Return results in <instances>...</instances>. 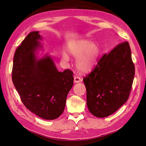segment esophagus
I'll return each instance as SVG.
<instances>
[{
	"label": "esophagus",
	"mask_w": 146,
	"mask_h": 146,
	"mask_svg": "<svg viewBox=\"0 0 146 146\" xmlns=\"http://www.w3.org/2000/svg\"><path fill=\"white\" fill-rule=\"evenodd\" d=\"M80 82H81V78L78 77H74V82L75 83H79Z\"/></svg>",
	"instance_id": "34e87169"
}]
</instances>
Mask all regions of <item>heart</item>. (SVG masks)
<instances>
[{
	"instance_id": "b5f03b06",
	"label": "heart",
	"mask_w": 146,
	"mask_h": 146,
	"mask_svg": "<svg viewBox=\"0 0 146 146\" xmlns=\"http://www.w3.org/2000/svg\"><path fill=\"white\" fill-rule=\"evenodd\" d=\"M66 50L70 55L77 57V68L79 71L85 74L91 72L96 67L100 55L99 44L85 39L69 42ZM66 52L62 53L61 59L64 62H68L70 60V56Z\"/></svg>"
}]
</instances>
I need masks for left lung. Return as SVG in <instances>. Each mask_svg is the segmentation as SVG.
<instances>
[{"mask_svg": "<svg viewBox=\"0 0 146 146\" xmlns=\"http://www.w3.org/2000/svg\"><path fill=\"white\" fill-rule=\"evenodd\" d=\"M134 76L129 44L121 42L105 54L95 69L83 79L90 112L98 117L116 112L129 99Z\"/></svg>", "mask_w": 146, "mask_h": 146, "instance_id": "left-lung-1", "label": "left lung"}]
</instances>
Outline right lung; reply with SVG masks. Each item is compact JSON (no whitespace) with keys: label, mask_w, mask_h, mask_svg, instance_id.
Returning <instances> with one entry per match:
<instances>
[{"label":"right lung","mask_w":146,"mask_h":146,"mask_svg":"<svg viewBox=\"0 0 146 146\" xmlns=\"http://www.w3.org/2000/svg\"><path fill=\"white\" fill-rule=\"evenodd\" d=\"M42 39L38 31L32 32L17 48L12 80L26 108L44 119L53 120L64 111L74 84L73 72L69 69L59 72L49 55L37 58Z\"/></svg>","instance_id":"right-lung-1"}]
</instances>
